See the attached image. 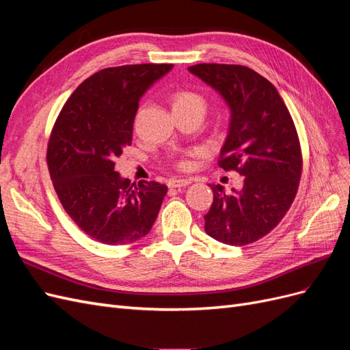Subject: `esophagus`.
Segmentation results:
<instances>
[{
  "mask_svg": "<svg viewBox=\"0 0 350 350\" xmlns=\"http://www.w3.org/2000/svg\"><path fill=\"white\" fill-rule=\"evenodd\" d=\"M189 184H191V179H187V178H174L167 183L169 188H181V187H187Z\"/></svg>",
  "mask_w": 350,
  "mask_h": 350,
  "instance_id": "esophagus-1",
  "label": "esophagus"
}]
</instances>
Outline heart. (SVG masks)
<instances>
[{"instance_id": "heart-1", "label": "heart", "mask_w": 350, "mask_h": 350, "mask_svg": "<svg viewBox=\"0 0 350 350\" xmlns=\"http://www.w3.org/2000/svg\"><path fill=\"white\" fill-rule=\"evenodd\" d=\"M206 102L204 99L200 96L198 93L191 92V90H176L172 96V108L175 109H187V108H201L204 109ZM179 166L187 167L188 162L181 161L179 162Z\"/></svg>"}]
</instances>
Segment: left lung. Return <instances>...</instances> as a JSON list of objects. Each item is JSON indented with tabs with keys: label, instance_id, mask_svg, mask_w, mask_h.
Returning <instances> with one entry per match:
<instances>
[{
	"label": "left lung",
	"instance_id": "left-lung-1",
	"mask_svg": "<svg viewBox=\"0 0 350 350\" xmlns=\"http://www.w3.org/2000/svg\"><path fill=\"white\" fill-rule=\"evenodd\" d=\"M189 72L217 90L230 109L217 165L243 176L242 189L210 185L213 203L206 234L242 247L266 237L288 213L298 193L302 152L292 116L273 84L235 64H197Z\"/></svg>",
	"mask_w": 350,
	"mask_h": 350
}]
</instances>
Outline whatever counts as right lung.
I'll return each instance as SVG.
<instances>
[{
    "instance_id": "right-lung-1",
    "label": "right lung",
    "mask_w": 350,
    "mask_h": 350,
    "mask_svg": "<svg viewBox=\"0 0 350 350\" xmlns=\"http://www.w3.org/2000/svg\"><path fill=\"white\" fill-rule=\"evenodd\" d=\"M172 64L103 68L84 80L62 107L51 131L46 163L62 207L84 234L125 245L149 234L167 187L131 184L115 171L133 142L143 93Z\"/></svg>"
}]
</instances>
